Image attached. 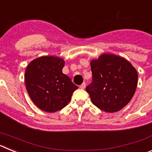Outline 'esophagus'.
Wrapping results in <instances>:
<instances>
[{
    "label": "esophagus",
    "mask_w": 152,
    "mask_h": 152,
    "mask_svg": "<svg viewBox=\"0 0 152 152\" xmlns=\"http://www.w3.org/2000/svg\"><path fill=\"white\" fill-rule=\"evenodd\" d=\"M85 87H86V84H85V83H83V84H81V85H80V89H84V88H85Z\"/></svg>",
    "instance_id": "34e87169"
}]
</instances>
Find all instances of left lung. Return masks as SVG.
I'll use <instances>...</instances> for the list:
<instances>
[{
    "mask_svg": "<svg viewBox=\"0 0 152 152\" xmlns=\"http://www.w3.org/2000/svg\"><path fill=\"white\" fill-rule=\"evenodd\" d=\"M92 82L86 88L93 104L114 113L126 107L135 92L138 74L124 58L103 54L91 62Z\"/></svg>",
    "mask_w": 152,
    "mask_h": 152,
    "instance_id": "8db88e82",
    "label": "left lung"
}]
</instances>
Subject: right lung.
<instances>
[{"label": "right lung", "instance_id": "right-lung-1", "mask_svg": "<svg viewBox=\"0 0 152 152\" xmlns=\"http://www.w3.org/2000/svg\"><path fill=\"white\" fill-rule=\"evenodd\" d=\"M64 61L56 56L33 60L25 72V84L31 100L37 107L55 113L68 105L77 86L62 73Z\"/></svg>", "mask_w": 152, "mask_h": 152}]
</instances>
